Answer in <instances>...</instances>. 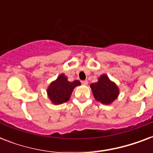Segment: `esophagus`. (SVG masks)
Here are the masks:
<instances>
[{
    "label": "esophagus",
    "mask_w": 153,
    "mask_h": 153,
    "mask_svg": "<svg viewBox=\"0 0 153 153\" xmlns=\"http://www.w3.org/2000/svg\"><path fill=\"white\" fill-rule=\"evenodd\" d=\"M81 82L83 84V85H87V84H88V81H87V80H84V81H82Z\"/></svg>",
    "instance_id": "34e87169"
}]
</instances>
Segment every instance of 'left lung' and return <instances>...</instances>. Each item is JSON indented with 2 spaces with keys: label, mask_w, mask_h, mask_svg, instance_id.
<instances>
[{
  "label": "left lung",
  "mask_w": 153,
  "mask_h": 153,
  "mask_svg": "<svg viewBox=\"0 0 153 153\" xmlns=\"http://www.w3.org/2000/svg\"><path fill=\"white\" fill-rule=\"evenodd\" d=\"M91 88L96 100L102 104L109 105L119 95V89L106 74H102L97 82L92 83Z\"/></svg>",
  "instance_id": "1"
}]
</instances>
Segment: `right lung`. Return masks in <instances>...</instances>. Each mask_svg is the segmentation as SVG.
Returning <instances> with one entry per match:
<instances>
[{"instance_id":"1","label":"right lung","mask_w":153,"mask_h":153,"mask_svg":"<svg viewBox=\"0 0 153 153\" xmlns=\"http://www.w3.org/2000/svg\"><path fill=\"white\" fill-rule=\"evenodd\" d=\"M80 85L81 82L78 80L69 82L64 74H61L56 80L51 82L47 92L49 99L53 104H62L69 100L74 87Z\"/></svg>"}]
</instances>
